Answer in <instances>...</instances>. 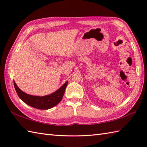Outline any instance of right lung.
Wrapping results in <instances>:
<instances>
[{"instance_id": "add662e5", "label": "right lung", "mask_w": 147, "mask_h": 147, "mask_svg": "<svg viewBox=\"0 0 147 147\" xmlns=\"http://www.w3.org/2000/svg\"><path fill=\"white\" fill-rule=\"evenodd\" d=\"M67 83V82H65L60 88H59L54 93H52L51 95L43 96H33L23 92L18 88L14 81V85L19 97L24 103H26V104L34 108L42 109V110H46V109H49L54 107V106L57 105L61 101L62 97H63Z\"/></svg>"}]
</instances>
